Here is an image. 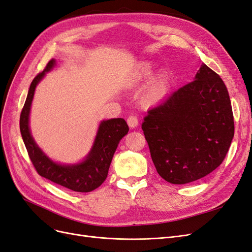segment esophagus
<instances>
[{
    "mask_svg": "<svg viewBox=\"0 0 252 252\" xmlns=\"http://www.w3.org/2000/svg\"><path fill=\"white\" fill-rule=\"evenodd\" d=\"M127 124L130 128H135L139 124V120L135 116H129L127 118Z\"/></svg>",
    "mask_w": 252,
    "mask_h": 252,
    "instance_id": "1",
    "label": "esophagus"
}]
</instances>
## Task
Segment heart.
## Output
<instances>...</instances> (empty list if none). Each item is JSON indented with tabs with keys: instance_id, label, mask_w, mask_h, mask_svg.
I'll return each instance as SVG.
<instances>
[{
	"instance_id": "heart-1",
	"label": "heart",
	"mask_w": 252,
	"mask_h": 252,
	"mask_svg": "<svg viewBox=\"0 0 252 252\" xmlns=\"http://www.w3.org/2000/svg\"><path fill=\"white\" fill-rule=\"evenodd\" d=\"M155 67L149 62L142 63L136 71L134 72L131 79L132 83H138L141 81L146 80L151 77L154 73ZM171 89V81L168 77V74H161L159 77L155 79L150 84V86L147 89L146 95H145V102L147 104H154L157 102L162 101L163 98L169 94Z\"/></svg>"
}]
</instances>
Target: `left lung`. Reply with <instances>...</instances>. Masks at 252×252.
Wrapping results in <instances>:
<instances>
[{"mask_svg": "<svg viewBox=\"0 0 252 252\" xmlns=\"http://www.w3.org/2000/svg\"><path fill=\"white\" fill-rule=\"evenodd\" d=\"M142 129L165 181L181 185L206 177L222 164L234 135L223 80L203 63L193 81L148 111Z\"/></svg>", "mask_w": 252, "mask_h": 252, "instance_id": "left-lung-1", "label": "left lung"}]
</instances>
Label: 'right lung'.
<instances>
[{"instance_id": "add662e5", "label": "right lung", "mask_w": 252, "mask_h": 252, "mask_svg": "<svg viewBox=\"0 0 252 252\" xmlns=\"http://www.w3.org/2000/svg\"><path fill=\"white\" fill-rule=\"evenodd\" d=\"M56 61L50 60L45 69L36 74L29 87L28 94L20 117V130L26 146L28 156L36 172L58 185L77 192H90L100 187L107 178L109 166L118 145L129 128L124 119L103 121L96 138L87 158L81 164L65 166L53 163L34 143L29 130V111L34 90L44 74L55 66Z\"/></svg>"}]
</instances>
